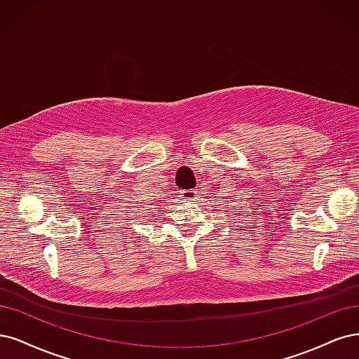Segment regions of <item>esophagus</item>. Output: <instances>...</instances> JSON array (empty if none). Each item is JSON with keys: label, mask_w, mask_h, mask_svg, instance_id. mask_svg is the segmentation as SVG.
<instances>
[{"label": "esophagus", "mask_w": 359, "mask_h": 359, "mask_svg": "<svg viewBox=\"0 0 359 359\" xmlns=\"http://www.w3.org/2000/svg\"><path fill=\"white\" fill-rule=\"evenodd\" d=\"M196 196H198V192H196L195 189H184V191H182V198L184 201H189V203L196 201V200H198V198H196Z\"/></svg>", "instance_id": "obj_1"}]
</instances>
